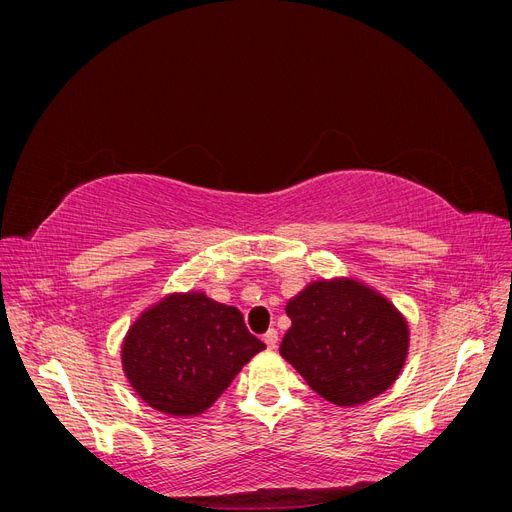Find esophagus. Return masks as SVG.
<instances>
[{"mask_svg":"<svg viewBox=\"0 0 512 512\" xmlns=\"http://www.w3.org/2000/svg\"><path fill=\"white\" fill-rule=\"evenodd\" d=\"M262 339H265V344H267L269 350H275V348H277V331H275V329H269Z\"/></svg>","mask_w":512,"mask_h":512,"instance_id":"34e87169","label":"esophagus"}]
</instances>
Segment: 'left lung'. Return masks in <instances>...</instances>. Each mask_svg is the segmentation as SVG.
I'll list each match as a JSON object with an SVG mask.
<instances>
[{"instance_id": "obj_1", "label": "left lung", "mask_w": 512, "mask_h": 512, "mask_svg": "<svg viewBox=\"0 0 512 512\" xmlns=\"http://www.w3.org/2000/svg\"><path fill=\"white\" fill-rule=\"evenodd\" d=\"M280 354L335 406H359L397 380L408 324L382 294L354 280L314 282L290 299Z\"/></svg>"}]
</instances>
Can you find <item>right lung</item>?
Wrapping results in <instances>:
<instances>
[{"mask_svg": "<svg viewBox=\"0 0 512 512\" xmlns=\"http://www.w3.org/2000/svg\"><path fill=\"white\" fill-rule=\"evenodd\" d=\"M262 348L237 307L188 292L168 294L132 324L121 361L134 391L151 408L196 416Z\"/></svg>", "mask_w": 512, "mask_h": 512, "instance_id": "add662e5", "label": "right lung"}]
</instances>
